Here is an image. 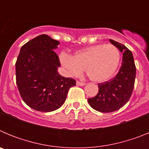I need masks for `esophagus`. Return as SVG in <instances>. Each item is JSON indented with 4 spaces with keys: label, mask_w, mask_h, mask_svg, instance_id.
I'll return each mask as SVG.
<instances>
[{
    "label": "esophagus",
    "mask_w": 149,
    "mask_h": 149,
    "mask_svg": "<svg viewBox=\"0 0 149 149\" xmlns=\"http://www.w3.org/2000/svg\"><path fill=\"white\" fill-rule=\"evenodd\" d=\"M76 84H77V86H84V85H85V84H84V83L80 82V81H78L76 82Z\"/></svg>",
    "instance_id": "34e87169"
}]
</instances>
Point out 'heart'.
<instances>
[{
  "mask_svg": "<svg viewBox=\"0 0 149 149\" xmlns=\"http://www.w3.org/2000/svg\"><path fill=\"white\" fill-rule=\"evenodd\" d=\"M59 57L68 75L77 76L84 69L91 81L101 83L116 72L120 62V52L113 45L99 44L80 50L72 56L63 52Z\"/></svg>",
  "mask_w": 149,
  "mask_h": 149,
  "instance_id": "heart-1",
  "label": "heart"
}]
</instances>
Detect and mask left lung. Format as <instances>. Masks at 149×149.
Segmentation results:
<instances>
[{"mask_svg": "<svg viewBox=\"0 0 149 149\" xmlns=\"http://www.w3.org/2000/svg\"><path fill=\"white\" fill-rule=\"evenodd\" d=\"M110 42L123 53L121 68L113 78L98 84V94L88 99L94 110L102 113L118 110L127 103L132 94L136 77V66L131 51L113 39Z\"/></svg>", "mask_w": 149, "mask_h": 149, "instance_id": "obj_1", "label": "left lung"}]
</instances>
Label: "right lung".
I'll return each instance as SVG.
<instances>
[{"instance_id": "obj_1", "label": "right lung", "mask_w": 149, "mask_h": 149, "mask_svg": "<svg viewBox=\"0 0 149 149\" xmlns=\"http://www.w3.org/2000/svg\"><path fill=\"white\" fill-rule=\"evenodd\" d=\"M60 42L42 34L24 45L15 63L16 84L23 101L33 110L51 112L64 104L76 81L59 74Z\"/></svg>"}]
</instances>
